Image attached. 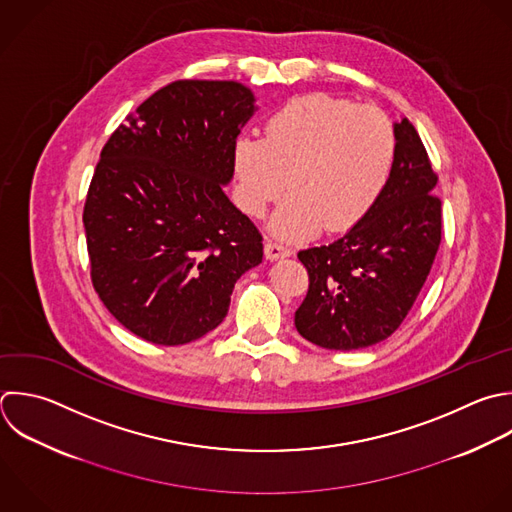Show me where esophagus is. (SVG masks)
Instances as JSON below:
<instances>
[{
	"instance_id": "34e87169",
	"label": "esophagus",
	"mask_w": 512,
	"mask_h": 512,
	"mask_svg": "<svg viewBox=\"0 0 512 512\" xmlns=\"http://www.w3.org/2000/svg\"><path fill=\"white\" fill-rule=\"evenodd\" d=\"M264 254H266V258H268V260H278V258L290 256V254H292V250H290L288 246H284V244H278V242L268 240V242L264 244Z\"/></svg>"
}]
</instances>
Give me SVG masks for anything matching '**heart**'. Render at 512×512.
Returning a JSON list of instances; mask_svg holds the SVG:
<instances>
[{
    "label": "heart",
    "instance_id": "b5f03b06",
    "mask_svg": "<svg viewBox=\"0 0 512 512\" xmlns=\"http://www.w3.org/2000/svg\"><path fill=\"white\" fill-rule=\"evenodd\" d=\"M396 158L390 118L372 106L308 94L286 102L264 124V138H238V204L264 216L290 186L270 228L284 240L320 226L352 228L382 194Z\"/></svg>",
    "mask_w": 512,
    "mask_h": 512
}]
</instances>
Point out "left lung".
<instances>
[{"mask_svg": "<svg viewBox=\"0 0 512 512\" xmlns=\"http://www.w3.org/2000/svg\"><path fill=\"white\" fill-rule=\"evenodd\" d=\"M394 134V166L372 208L332 244L298 252L308 292L294 324L316 346L358 350L386 340L410 312L438 252V176L406 118Z\"/></svg>", "mask_w": 512, "mask_h": 512, "instance_id": "1", "label": "left lung"}]
</instances>
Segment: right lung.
I'll use <instances>...</instances> for the list:
<instances>
[{
	"instance_id": "1",
	"label": "right lung",
	"mask_w": 512,
	"mask_h": 512,
	"mask_svg": "<svg viewBox=\"0 0 512 512\" xmlns=\"http://www.w3.org/2000/svg\"><path fill=\"white\" fill-rule=\"evenodd\" d=\"M238 82L178 80L126 116L102 148L84 204L92 284L136 336L178 346L228 314L262 234L224 194L254 114Z\"/></svg>"
}]
</instances>
